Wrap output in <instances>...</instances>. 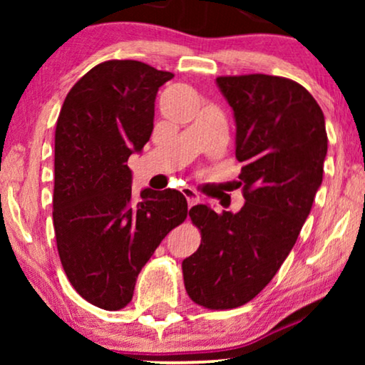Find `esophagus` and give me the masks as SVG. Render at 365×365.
Returning <instances> with one entry per match:
<instances>
[{
    "label": "esophagus",
    "instance_id": "34e87169",
    "mask_svg": "<svg viewBox=\"0 0 365 365\" xmlns=\"http://www.w3.org/2000/svg\"><path fill=\"white\" fill-rule=\"evenodd\" d=\"M182 194H184V197L187 199V204H189V207L191 206H194V204H197L199 202V194L194 191L192 187H189V186H184L182 189Z\"/></svg>",
    "mask_w": 365,
    "mask_h": 365
}]
</instances>
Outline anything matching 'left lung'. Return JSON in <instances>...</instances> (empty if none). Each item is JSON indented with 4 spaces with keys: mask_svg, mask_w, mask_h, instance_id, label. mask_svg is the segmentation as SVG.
Instances as JSON below:
<instances>
[{
    "mask_svg": "<svg viewBox=\"0 0 365 365\" xmlns=\"http://www.w3.org/2000/svg\"><path fill=\"white\" fill-rule=\"evenodd\" d=\"M236 119L242 163L241 211H189L201 244L182 261L187 296L206 309L251 301L286 261L322 182L327 133L322 109L292 79L269 74L219 76Z\"/></svg>",
    "mask_w": 365,
    "mask_h": 365,
    "instance_id": "1",
    "label": "left lung"
}]
</instances>
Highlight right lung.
Listing matches in <instances>:
<instances>
[{"label": "right lung", "instance_id": "right-lung-1", "mask_svg": "<svg viewBox=\"0 0 365 365\" xmlns=\"http://www.w3.org/2000/svg\"><path fill=\"white\" fill-rule=\"evenodd\" d=\"M169 71L133 59L99 63L64 99L54 133L53 224L63 269L93 306L119 311L168 232L187 217L176 189L136 201L128 159L149 141Z\"/></svg>", "mask_w": 365, "mask_h": 365}]
</instances>
